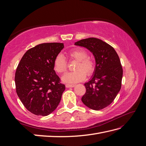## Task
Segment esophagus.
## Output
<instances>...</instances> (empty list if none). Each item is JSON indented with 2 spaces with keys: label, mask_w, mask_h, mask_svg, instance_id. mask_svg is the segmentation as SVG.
Returning <instances> with one entry per match:
<instances>
[{
  "label": "esophagus",
  "mask_w": 146,
  "mask_h": 146,
  "mask_svg": "<svg viewBox=\"0 0 146 146\" xmlns=\"http://www.w3.org/2000/svg\"><path fill=\"white\" fill-rule=\"evenodd\" d=\"M75 86V85L73 84H66V88H72Z\"/></svg>",
  "instance_id": "34e87169"
}]
</instances>
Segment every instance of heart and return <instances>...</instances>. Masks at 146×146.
<instances>
[{"mask_svg": "<svg viewBox=\"0 0 146 146\" xmlns=\"http://www.w3.org/2000/svg\"><path fill=\"white\" fill-rule=\"evenodd\" d=\"M70 58L77 61L75 66L76 71L67 73L62 77L65 83H75L83 81L87 75H90L95 70L94 61L88 58V53L85 49L77 48L71 49L68 52ZM67 61L63 54H59L55 57L53 62L54 70L58 73H63L67 70Z\"/></svg>", "mask_w": 146, "mask_h": 146, "instance_id": "heart-1", "label": "heart"}]
</instances>
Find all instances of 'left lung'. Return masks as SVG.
<instances>
[{
  "instance_id": "left-lung-1",
  "label": "left lung",
  "mask_w": 146,
  "mask_h": 146,
  "mask_svg": "<svg viewBox=\"0 0 146 146\" xmlns=\"http://www.w3.org/2000/svg\"><path fill=\"white\" fill-rule=\"evenodd\" d=\"M75 44L90 51L96 63L94 76L84 84L86 92L82 101L92 110L103 109L111 104L120 90L123 70L119 56L112 46L97 38L82 39Z\"/></svg>"
}]
</instances>
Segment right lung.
Wrapping results in <instances>:
<instances>
[{"label": "right lung", "mask_w": 146, "mask_h": 146, "mask_svg": "<svg viewBox=\"0 0 146 146\" xmlns=\"http://www.w3.org/2000/svg\"><path fill=\"white\" fill-rule=\"evenodd\" d=\"M63 48L59 42L38 44L26 52L17 66V94L26 109L36 115H48L61 101L65 85L56 74L53 62Z\"/></svg>", "instance_id": "add662e5"}]
</instances>
